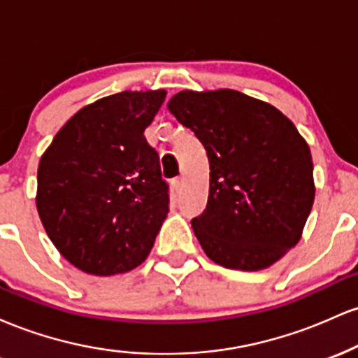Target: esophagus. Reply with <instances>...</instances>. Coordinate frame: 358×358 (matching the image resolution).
<instances>
[{
	"label": "esophagus",
	"instance_id": "esophagus-1",
	"mask_svg": "<svg viewBox=\"0 0 358 358\" xmlns=\"http://www.w3.org/2000/svg\"><path fill=\"white\" fill-rule=\"evenodd\" d=\"M171 185H173L175 192H180V190H182V187H183V178H182V176H178V178H173Z\"/></svg>",
	"mask_w": 358,
	"mask_h": 358
}]
</instances>
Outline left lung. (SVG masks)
<instances>
[{
  "mask_svg": "<svg viewBox=\"0 0 358 358\" xmlns=\"http://www.w3.org/2000/svg\"><path fill=\"white\" fill-rule=\"evenodd\" d=\"M168 109L207 151V208L192 220L203 252L261 271L301 239L315 200L310 146L281 110L239 90H182Z\"/></svg>",
  "mask_w": 358,
  "mask_h": 358,
  "instance_id": "obj_1",
  "label": "left lung"
}]
</instances>
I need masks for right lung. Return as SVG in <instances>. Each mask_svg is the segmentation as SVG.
Instances as JSON below:
<instances>
[{
    "label": "right lung",
    "mask_w": 358,
    "mask_h": 358,
    "mask_svg": "<svg viewBox=\"0 0 358 358\" xmlns=\"http://www.w3.org/2000/svg\"><path fill=\"white\" fill-rule=\"evenodd\" d=\"M166 90H124L82 108L40 158L36 210L59 252L94 276L145 261L168 213V185L145 129Z\"/></svg>",
    "instance_id": "right-lung-1"
}]
</instances>
